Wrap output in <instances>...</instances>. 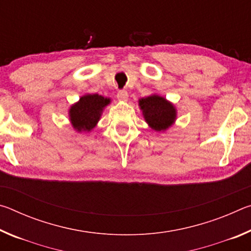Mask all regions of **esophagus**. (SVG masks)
Returning a JSON list of instances; mask_svg holds the SVG:
<instances>
[{
    "mask_svg": "<svg viewBox=\"0 0 251 251\" xmlns=\"http://www.w3.org/2000/svg\"><path fill=\"white\" fill-rule=\"evenodd\" d=\"M117 99H118V100L126 101L127 100H128V93H127V91H125V90L120 91L117 93Z\"/></svg>",
    "mask_w": 251,
    "mask_h": 251,
    "instance_id": "1",
    "label": "esophagus"
}]
</instances>
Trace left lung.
Instances as JSON below:
<instances>
[{
  "mask_svg": "<svg viewBox=\"0 0 251 251\" xmlns=\"http://www.w3.org/2000/svg\"><path fill=\"white\" fill-rule=\"evenodd\" d=\"M143 116L151 128L164 131L176 121L177 112L171 101L159 95H151L138 100Z\"/></svg>",
  "mask_w": 251,
  "mask_h": 251,
  "instance_id": "8db88e82",
  "label": "left lung"
}]
</instances>
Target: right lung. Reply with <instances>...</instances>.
Listing matches in <instances>:
<instances>
[{"instance_id":"1","label":"right lung","mask_w":251,"mask_h":251,"mask_svg":"<svg viewBox=\"0 0 251 251\" xmlns=\"http://www.w3.org/2000/svg\"><path fill=\"white\" fill-rule=\"evenodd\" d=\"M110 103V99L99 94H86L69 110L70 121L78 133L91 131L100 120L104 108Z\"/></svg>"}]
</instances>
